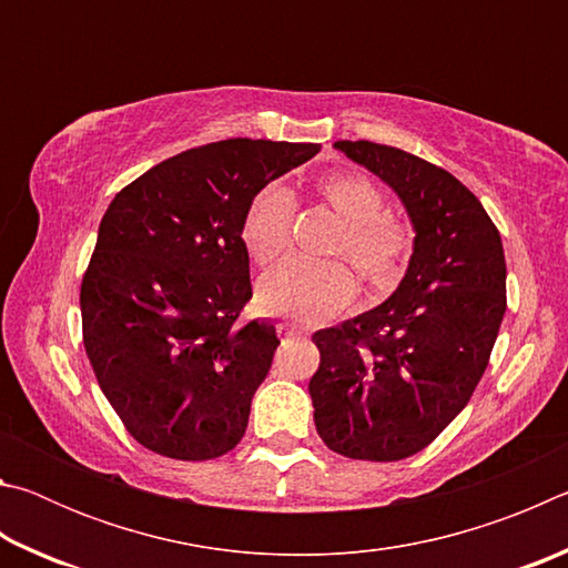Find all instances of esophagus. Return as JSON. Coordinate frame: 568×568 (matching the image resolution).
<instances>
[{"instance_id": "34e87169", "label": "esophagus", "mask_w": 568, "mask_h": 568, "mask_svg": "<svg viewBox=\"0 0 568 568\" xmlns=\"http://www.w3.org/2000/svg\"><path fill=\"white\" fill-rule=\"evenodd\" d=\"M277 333L283 335V338H301L303 335V331L297 328V325H293V323H287V321H283V323H277Z\"/></svg>"}]
</instances>
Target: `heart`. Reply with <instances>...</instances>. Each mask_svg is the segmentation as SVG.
<instances>
[{
    "label": "heart",
    "mask_w": 568,
    "mask_h": 568,
    "mask_svg": "<svg viewBox=\"0 0 568 568\" xmlns=\"http://www.w3.org/2000/svg\"><path fill=\"white\" fill-rule=\"evenodd\" d=\"M321 197L343 223L333 255L348 257L376 291L400 281L413 250V227L386 213V197L368 178L335 175L321 182ZM295 197L283 182H271L250 200L240 237L257 265H271L291 247ZM355 297V277L341 263L287 261L263 275L257 303L273 315L315 325L333 318Z\"/></svg>",
    "instance_id": "b5f03b06"
}]
</instances>
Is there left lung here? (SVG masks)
Returning a JSON list of instances; mask_svg holds the SVG:
<instances>
[{"mask_svg": "<svg viewBox=\"0 0 568 568\" xmlns=\"http://www.w3.org/2000/svg\"><path fill=\"white\" fill-rule=\"evenodd\" d=\"M333 148L396 192L416 237L386 303L313 335V418L335 454L400 460L466 408L484 376L506 313L504 245L478 197L444 168L368 140Z\"/></svg>", "mask_w": 568, "mask_h": 568, "instance_id": "1", "label": "left lung"}]
</instances>
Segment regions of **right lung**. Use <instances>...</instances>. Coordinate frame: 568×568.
Returning a JSON list of instances; mask_svg holds the SVG:
<instances>
[{"instance_id": "1", "label": "right lung", "mask_w": 568, "mask_h": 568, "mask_svg": "<svg viewBox=\"0 0 568 568\" xmlns=\"http://www.w3.org/2000/svg\"><path fill=\"white\" fill-rule=\"evenodd\" d=\"M318 150L213 142L114 195L82 277V335L104 398L138 444L207 460L245 436L281 341L271 321L237 323L253 297L240 225L257 190Z\"/></svg>"}]
</instances>
